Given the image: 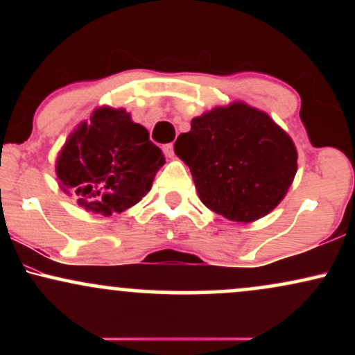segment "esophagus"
Instances as JSON below:
<instances>
[{
	"label": "esophagus",
	"instance_id": "esophagus-1",
	"mask_svg": "<svg viewBox=\"0 0 355 355\" xmlns=\"http://www.w3.org/2000/svg\"><path fill=\"white\" fill-rule=\"evenodd\" d=\"M164 153H165L168 158H172L173 155H175V152H173V144H166V145H164Z\"/></svg>",
	"mask_w": 355,
	"mask_h": 355
}]
</instances>
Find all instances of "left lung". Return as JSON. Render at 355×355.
Returning a JSON list of instances; mask_svg holds the SVG:
<instances>
[{"mask_svg":"<svg viewBox=\"0 0 355 355\" xmlns=\"http://www.w3.org/2000/svg\"><path fill=\"white\" fill-rule=\"evenodd\" d=\"M182 140L185 148L175 153L190 166L203 205L234 222L250 223L274 210L295 177L292 138L242 101L193 118Z\"/></svg>","mask_w":355,"mask_h":355,"instance_id":"obj_1","label":"left lung"}]
</instances>
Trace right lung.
<instances>
[{
  "mask_svg": "<svg viewBox=\"0 0 355 355\" xmlns=\"http://www.w3.org/2000/svg\"><path fill=\"white\" fill-rule=\"evenodd\" d=\"M164 164L162 150L130 113L101 107L68 137L56 177L80 207L108 217L140 202Z\"/></svg>",
  "mask_w": 355,
  "mask_h": 355,
  "instance_id": "right-lung-1",
  "label": "right lung"
}]
</instances>
